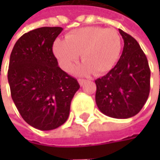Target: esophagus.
I'll return each instance as SVG.
<instances>
[{"label":"esophagus","mask_w":160,"mask_h":160,"mask_svg":"<svg viewBox=\"0 0 160 160\" xmlns=\"http://www.w3.org/2000/svg\"><path fill=\"white\" fill-rule=\"evenodd\" d=\"M78 81H79V83H80V86H83L84 84H85V82H86L87 80H84V79H79V80H78Z\"/></svg>","instance_id":"obj_1"}]
</instances>
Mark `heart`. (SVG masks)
<instances>
[{"mask_svg": "<svg viewBox=\"0 0 160 160\" xmlns=\"http://www.w3.org/2000/svg\"><path fill=\"white\" fill-rule=\"evenodd\" d=\"M122 50V39L114 29L87 26L70 32L65 40L57 39L53 53L63 69L69 71L80 54L83 63L76 68L80 74L92 72L99 75L111 70L118 62Z\"/></svg>", "mask_w": 160, "mask_h": 160, "instance_id": "1", "label": "heart"}]
</instances>
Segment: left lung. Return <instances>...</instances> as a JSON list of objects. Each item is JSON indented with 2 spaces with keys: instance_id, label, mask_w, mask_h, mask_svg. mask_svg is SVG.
<instances>
[{
  "instance_id": "left-lung-1",
  "label": "left lung",
  "mask_w": 160,
  "mask_h": 160,
  "mask_svg": "<svg viewBox=\"0 0 160 160\" xmlns=\"http://www.w3.org/2000/svg\"><path fill=\"white\" fill-rule=\"evenodd\" d=\"M124 42L117 65L95 80L96 104L103 114L126 119L138 114L150 92V68L147 56L136 40L119 29Z\"/></svg>"
}]
</instances>
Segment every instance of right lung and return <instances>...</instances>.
Masks as SVG:
<instances>
[{
	"label": "right lung",
	"mask_w": 160,
	"mask_h": 160,
	"mask_svg": "<svg viewBox=\"0 0 160 160\" xmlns=\"http://www.w3.org/2000/svg\"><path fill=\"white\" fill-rule=\"evenodd\" d=\"M62 27H41L19 38L9 60L8 79L12 101L24 120L39 130H52L68 118L80 88L58 66L52 50Z\"/></svg>",
	"instance_id": "right-lung-1"
}]
</instances>
